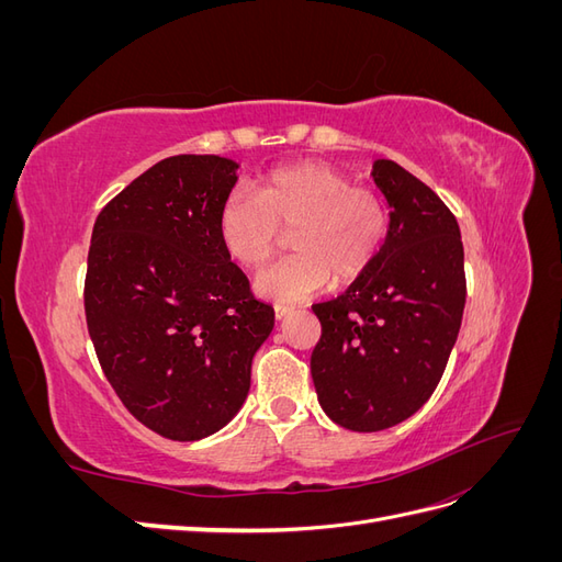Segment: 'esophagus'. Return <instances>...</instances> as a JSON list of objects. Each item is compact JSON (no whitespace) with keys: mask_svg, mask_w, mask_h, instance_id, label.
I'll list each match as a JSON object with an SVG mask.
<instances>
[{"mask_svg":"<svg viewBox=\"0 0 562 562\" xmlns=\"http://www.w3.org/2000/svg\"><path fill=\"white\" fill-rule=\"evenodd\" d=\"M291 314H293V310L285 307V304H277V307H274V318L277 321H283L285 316H291Z\"/></svg>","mask_w":562,"mask_h":562,"instance_id":"esophagus-1","label":"esophagus"}]
</instances>
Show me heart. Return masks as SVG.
Segmentation results:
<instances>
[{
    "label": "heart",
    "instance_id": "heart-1",
    "mask_svg": "<svg viewBox=\"0 0 562 562\" xmlns=\"http://www.w3.org/2000/svg\"><path fill=\"white\" fill-rule=\"evenodd\" d=\"M291 229L295 255L255 277V293L281 304L361 279L384 248L389 211L378 192L353 187L337 168L304 161L269 173L258 194L236 187L217 213L220 241L248 269L262 267Z\"/></svg>",
    "mask_w": 562,
    "mask_h": 562
}]
</instances>
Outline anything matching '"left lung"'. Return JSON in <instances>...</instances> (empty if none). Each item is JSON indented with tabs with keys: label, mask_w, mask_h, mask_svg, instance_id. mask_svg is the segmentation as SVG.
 <instances>
[{
	"label": "left lung",
	"mask_w": 562,
	"mask_h": 562,
	"mask_svg": "<svg viewBox=\"0 0 562 562\" xmlns=\"http://www.w3.org/2000/svg\"><path fill=\"white\" fill-rule=\"evenodd\" d=\"M386 199L380 258L349 291L314 304L321 339L312 353L318 403L351 431H382L429 401L462 326L464 246L450 209L389 159L372 164Z\"/></svg>",
	"instance_id": "8db88e82"
}]
</instances>
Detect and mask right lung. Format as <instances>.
I'll list each match as a JSON object with an SVG mask.
<instances>
[{
    "mask_svg": "<svg viewBox=\"0 0 562 562\" xmlns=\"http://www.w3.org/2000/svg\"><path fill=\"white\" fill-rule=\"evenodd\" d=\"M236 171L217 155L168 157L119 192L91 234L83 310L98 361L128 413L173 440L227 427L274 328L220 241Z\"/></svg>",
    "mask_w": 562,
    "mask_h": 562,
    "instance_id": "1",
    "label": "right lung"
}]
</instances>
